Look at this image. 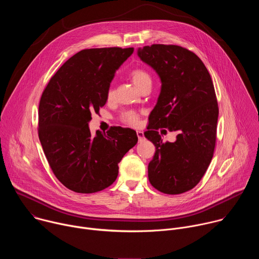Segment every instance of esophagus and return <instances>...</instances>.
<instances>
[{"label": "esophagus", "mask_w": 259, "mask_h": 259, "mask_svg": "<svg viewBox=\"0 0 259 259\" xmlns=\"http://www.w3.org/2000/svg\"><path fill=\"white\" fill-rule=\"evenodd\" d=\"M136 134H137V137H138V141H142L144 139V134L142 131H136Z\"/></svg>", "instance_id": "obj_1"}]
</instances>
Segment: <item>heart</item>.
Returning a JSON list of instances; mask_svg holds the SVG:
<instances>
[{
  "label": "heart",
  "instance_id": "heart-1",
  "mask_svg": "<svg viewBox=\"0 0 259 259\" xmlns=\"http://www.w3.org/2000/svg\"><path fill=\"white\" fill-rule=\"evenodd\" d=\"M131 80L133 82V84L136 86V88H138L139 90L144 87L147 84H152V79L150 73L147 72L146 70H144L143 68H135L131 71L130 73ZM114 89L113 87H109L107 92H106V96L108 99L112 98L114 96ZM138 120H139V115L135 112V110H126L122 115H121V121L124 122L125 124H128L130 126H136L138 124Z\"/></svg>",
  "mask_w": 259,
  "mask_h": 259
}]
</instances>
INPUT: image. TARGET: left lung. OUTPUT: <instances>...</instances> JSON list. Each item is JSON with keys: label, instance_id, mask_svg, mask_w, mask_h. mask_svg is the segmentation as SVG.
I'll return each instance as SVG.
<instances>
[{"label": "left lung", "instance_id": "1", "mask_svg": "<svg viewBox=\"0 0 259 259\" xmlns=\"http://www.w3.org/2000/svg\"><path fill=\"white\" fill-rule=\"evenodd\" d=\"M137 55L156 70L162 83L144 132L156 146L149 180L161 193H186L200 182L215 149L218 104L212 79L203 61L180 46H144ZM160 127L176 132L177 140L163 143Z\"/></svg>", "mask_w": 259, "mask_h": 259}]
</instances>
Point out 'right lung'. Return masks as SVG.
I'll use <instances>...</instances> for the list:
<instances>
[{
	"instance_id": "add662e5",
	"label": "right lung",
	"mask_w": 259,
	"mask_h": 259,
	"mask_svg": "<svg viewBox=\"0 0 259 259\" xmlns=\"http://www.w3.org/2000/svg\"><path fill=\"white\" fill-rule=\"evenodd\" d=\"M133 48L85 49L50 79L39 104V138L56 178L68 190L92 194L113 184L119 163L137 143L130 128L113 127L92 136L89 122L99 113L116 70Z\"/></svg>"
}]
</instances>
